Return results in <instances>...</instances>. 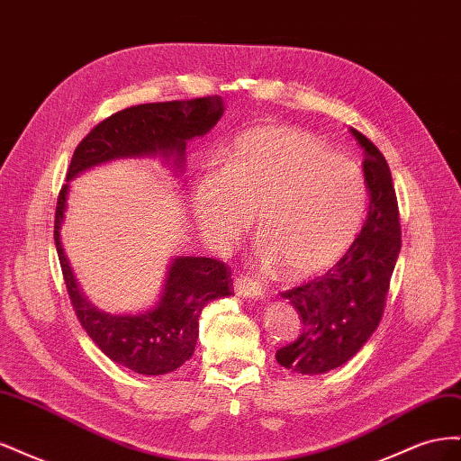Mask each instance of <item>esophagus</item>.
I'll use <instances>...</instances> for the list:
<instances>
[{"label":"esophagus","mask_w":461,"mask_h":461,"mask_svg":"<svg viewBox=\"0 0 461 461\" xmlns=\"http://www.w3.org/2000/svg\"><path fill=\"white\" fill-rule=\"evenodd\" d=\"M234 292L240 298H263V288L258 281L249 276H236L234 278Z\"/></svg>","instance_id":"esophagus-1"}]
</instances>
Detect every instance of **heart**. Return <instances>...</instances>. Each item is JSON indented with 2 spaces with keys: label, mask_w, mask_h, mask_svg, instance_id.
Segmentation results:
<instances>
[{
  "label": "heart",
  "mask_w": 461,
  "mask_h": 461,
  "mask_svg": "<svg viewBox=\"0 0 461 461\" xmlns=\"http://www.w3.org/2000/svg\"><path fill=\"white\" fill-rule=\"evenodd\" d=\"M364 169L315 136L259 127L236 138L221 171L203 173L192 192L202 232L217 249L232 248L258 212V259L283 265L292 278L340 259L364 222Z\"/></svg>",
  "instance_id": "obj_1"
}]
</instances>
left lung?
Returning <instances> with one entry per match:
<instances>
[{
  "mask_svg": "<svg viewBox=\"0 0 461 461\" xmlns=\"http://www.w3.org/2000/svg\"><path fill=\"white\" fill-rule=\"evenodd\" d=\"M366 149L364 175L369 212L361 232L337 265L313 281L283 292L302 329L294 342L276 350L285 369L321 375L344 366L379 327L402 246L398 200L388 163L369 138L350 129Z\"/></svg>",
  "mask_w": 461,
  "mask_h": 461,
  "instance_id": "left-lung-1",
  "label": "left lung"
}]
</instances>
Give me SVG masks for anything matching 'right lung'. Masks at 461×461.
<instances>
[{
	"label": "right lung",
	"mask_w": 461,
	"mask_h": 461,
	"mask_svg": "<svg viewBox=\"0 0 461 461\" xmlns=\"http://www.w3.org/2000/svg\"><path fill=\"white\" fill-rule=\"evenodd\" d=\"M221 95L186 102L142 104L104 119L77 146L67 180L94 165L124 158L175 159L185 165L186 142L212 131L222 115ZM65 185L55 207L53 240L65 286L82 329L115 364L140 375H165L192 357L198 340V319L205 305L234 294L230 269L212 258H175L169 265L163 296L153 310L138 315L100 312L82 294L63 252L59 229L67 207Z\"/></svg>",
	"instance_id": "right-lung-1"
}]
</instances>
